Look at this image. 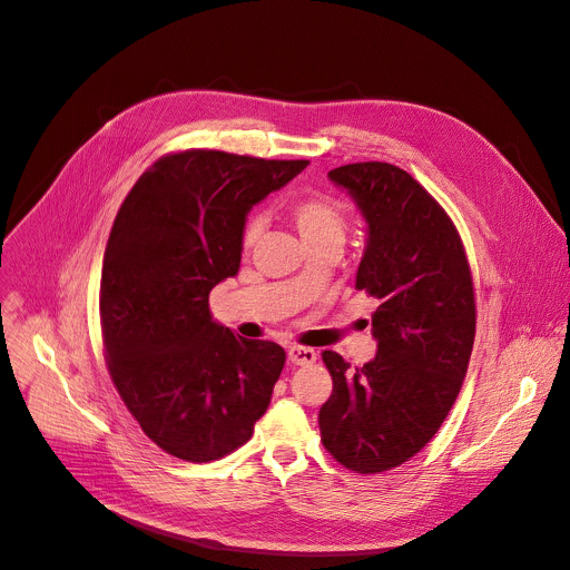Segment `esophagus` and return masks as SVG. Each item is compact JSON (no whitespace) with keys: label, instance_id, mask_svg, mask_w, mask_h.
Instances as JSON below:
<instances>
[{"label":"esophagus","instance_id":"esophagus-1","mask_svg":"<svg viewBox=\"0 0 570 570\" xmlns=\"http://www.w3.org/2000/svg\"><path fill=\"white\" fill-rule=\"evenodd\" d=\"M316 358H318V354H316V350H312V347L293 345V347L288 350V361H291L293 366H312Z\"/></svg>","mask_w":570,"mask_h":570}]
</instances>
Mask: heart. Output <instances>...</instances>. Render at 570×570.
<instances>
[{
  "label": "heart",
  "mask_w": 570,
  "mask_h": 570,
  "mask_svg": "<svg viewBox=\"0 0 570 570\" xmlns=\"http://www.w3.org/2000/svg\"><path fill=\"white\" fill-rule=\"evenodd\" d=\"M291 218L306 245L323 243V240H341L345 236V214L341 209V204L332 197L325 195H314V197H304L297 199L291 206ZM264 229V220L258 216H249L247 223L243 225L240 243L245 249H249L258 234Z\"/></svg>",
  "instance_id": "1"
}]
</instances>
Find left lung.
Listing matches in <instances>:
<instances>
[{"label":"left lung","instance_id":"left-lung-1","mask_svg":"<svg viewBox=\"0 0 570 570\" xmlns=\"http://www.w3.org/2000/svg\"><path fill=\"white\" fill-rule=\"evenodd\" d=\"M366 220L356 291L373 295L377 354L356 371L325 350L334 380L323 445L345 469L382 473L421 452L450 413L475 341V293L461 238L409 173L368 161L330 170Z\"/></svg>","mask_w":570,"mask_h":570}]
</instances>
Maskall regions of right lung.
<instances>
[{
  "label": "right lung",
  "mask_w": 570,
  "mask_h": 570,
  "mask_svg": "<svg viewBox=\"0 0 570 570\" xmlns=\"http://www.w3.org/2000/svg\"><path fill=\"white\" fill-rule=\"evenodd\" d=\"M308 161L188 149L140 175L101 264L99 316L109 373L142 432L204 463L249 441L286 352L214 321L209 293L240 268L254 204Z\"/></svg>",
  "instance_id": "1"
}]
</instances>
